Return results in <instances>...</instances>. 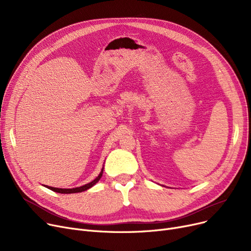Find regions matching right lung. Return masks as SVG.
Here are the masks:
<instances>
[{
    "instance_id": "obj_1",
    "label": "right lung",
    "mask_w": 251,
    "mask_h": 251,
    "mask_svg": "<svg viewBox=\"0 0 251 251\" xmlns=\"http://www.w3.org/2000/svg\"><path fill=\"white\" fill-rule=\"evenodd\" d=\"M102 172H103V166H102V168H101L100 173L99 174V176H98L95 180H92L91 182H89V183L85 184V185L80 186V187H75V188H56V187H51V186H48V185H44V186H46L47 188H49V189H50V190H52V191H55V192H58V193H64V194L82 192V191H85V190H87V189L91 188V187L94 186V185H96V184H97V183L100 181V179L101 178V176H102Z\"/></svg>"
}]
</instances>
